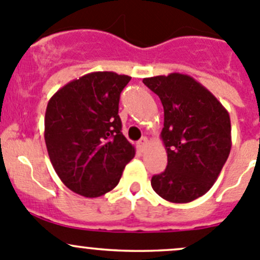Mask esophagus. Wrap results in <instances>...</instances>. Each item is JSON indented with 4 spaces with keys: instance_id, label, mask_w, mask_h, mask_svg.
Masks as SVG:
<instances>
[{
    "instance_id": "obj_1",
    "label": "esophagus",
    "mask_w": 260,
    "mask_h": 260,
    "mask_svg": "<svg viewBox=\"0 0 260 260\" xmlns=\"http://www.w3.org/2000/svg\"><path fill=\"white\" fill-rule=\"evenodd\" d=\"M137 145H138V147H140L141 149H143L147 145H148V140H147L146 137H142L140 141H138Z\"/></svg>"
}]
</instances>
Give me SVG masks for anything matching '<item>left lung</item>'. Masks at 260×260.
<instances>
[{"label": "left lung", "mask_w": 260, "mask_h": 260, "mask_svg": "<svg viewBox=\"0 0 260 260\" xmlns=\"http://www.w3.org/2000/svg\"><path fill=\"white\" fill-rule=\"evenodd\" d=\"M143 83L159 96L165 112L161 138L167 167L152 177V188L170 203H190L210 190L229 157V113L188 75L171 73Z\"/></svg>", "instance_id": "8db88e82"}]
</instances>
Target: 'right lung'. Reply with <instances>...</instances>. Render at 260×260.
<instances>
[{"mask_svg": "<svg viewBox=\"0 0 260 260\" xmlns=\"http://www.w3.org/2000/svg\"><path fill=\"white\" fill-rule=\"evenodd\" d=\"M131 77L113 72L83 75L56 91L45 113V143L68 188L85 198L113 190L136 149L123 136L119 96Z\"/></svg>", "mask_w": 260, "mask_h": 260, "instance_id": "obj_1", "label": "right lung"}]
</instances>
